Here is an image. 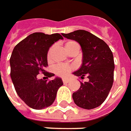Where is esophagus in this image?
Instances as JSON below:
<instances>
[{
  "instance_id": "1",
  "label": "esophagus",
  "mask_w": 131,
  "mask_h": 131,
  "mask_svg": "<svg viewBox=\"0 0 131 131\" xmlns=\"http://www.w3.org/2000/svg\"><path fill=\"white\" fill-rule=\"evenodd\" d=\"M68 81H69L68 79H66V78H63V82L64 84H67Z\"/></svg>"
}]
</instances>
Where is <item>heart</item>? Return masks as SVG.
<instances>
[{
    "instance_id": "obj_1",
    "label": "heart",
    "mask_w": 131,
    "mask_h": 131,
    "mask_svg": "<svg viewBox=\"0 0 131 131\" xmlns=\"http://www.w3.org/2000/svg\"><path fill=\"white\" fill-rule=\"evenodd\" d=\"M76 45H78L76 42L73 41H69L66 44V48L68 52H69L71 50L72 47L73 46H75ZM52 50H53V47H51L49 50L47 52V60H50L52 57ZM72 67L71 66L68 65H64V64H58L56 65L54 67V72L57 75H58L60 76H66L68 73H69V71L71 70Z\"/></svg>"
}]
</instances>
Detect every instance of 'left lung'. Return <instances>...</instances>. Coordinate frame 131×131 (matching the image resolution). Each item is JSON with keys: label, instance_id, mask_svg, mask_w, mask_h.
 <instances>
[{"label": "left lung", "instance_id": "8db88e82", "mask_svg": "<svg viewBox=\"0 0 131 131\" xmlns=\"http://www.w3.org/2000/svg\"><path fill=\"white\" fill-rule=\"evenodd\" d=\"M67 39L75 40L81 47L83 61L74 73L82 79L86 76L87 82H81V86L73 94V100L80 107L96 108L102 104L109 94L114 81L113 52L102 39L85 30H76L62 34Z\"/></svg>", "mask_w": 131, "mask_h": 131}]
</instances>
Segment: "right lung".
I'll list each match as a JSON object with an SVG mask.
<instances>
[{
    "label": "right lung",
    "instance_id": "add662e5",
    "mask_svg": "<svg viewBox=\"0 0 131 131\" xmlns=\"http://www.w3.org/2000/svg\"><path fill=\"white\" fill-rule=\"evenodd\" d=\"M63 37L58 33L45 35L35 32L15 46L10 58V77L18 96L31 108L42 110L50 106L55 100L58 89L63 84L60 78L38 79L40 72L50 78L54 73L44 68L47 66L49 48Z\"/></svg>",
    "mask_w": 131,
    "mask_h": 131
}]
</instances>
